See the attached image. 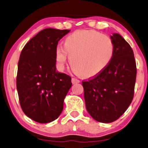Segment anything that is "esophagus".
Returning a JSON list of instances; mask_svg holds the SVG:
<instances>
[{"mask_svg": "<svg viewBox=\"0 0 148 148\" xmlns=\"http://www.w3.org/2000/svg\"><path fill=\"white\" fill-rule=\"evenodd\" d=\"M79 82H80V80H77V79L75 78V77L72 78V83L73 84H77V83H79Z\"/></svg>", "mask_w": 148, "mask_h": 148, "instance_id": "34e87169", "label": "esophagus"}]
</instances>
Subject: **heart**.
<instances>
[{
	"label": "heart",
	"instance_id": "1",
	"mask_svg": "<svg viewBox=\"0 0 148 148\" xmlns=\"http://www.w3.org/2000/svg\"><path fill=\"white\" fill-rule=\"evenodd\" d=\"M115 47L111 38L94 29L78 30L63 42V49L57 48V66L64 68L67 55L73 71L83 78H93L104 71L112 62Z\"/></svg>",
	"mask_w": 148,
	"mask_h": 148
}]
</instances>
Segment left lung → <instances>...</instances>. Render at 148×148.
<instances>
[{"mask_svg":"<svg viewBox=\"0 0 148 148\" xmlns=\"http://www.w3.org/2000/svg\"><path fill=\"white\" fill-rule=\"evenodd\" d=\"M111 39L115 53L110 64L97 76L82 82L87 112L101 123L115 121L126 111L133 99L137 74L129 44L119 34Z\"/></svg>","mask_w":148,"mask_h":148,"instance_id":"8db88e82","label":"left lung"}]
</instances>
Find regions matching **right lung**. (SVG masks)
Returning <instances> with one entry per match:
<instances>
[{"label":"right lung","mask_w":148,"mask_h":148,"mask_svg":"<svg viewBox=\"0 0 148 148\" xmlns=\"http://www.w3.org/2000/svg\"><path fill=\"white\" fill-rule=\"evenodd\" d=\"M71 30L47 28L25 44L20 53L17 90L25 115L46 123L59 116L72 86L71 77L56 71L55 52L60 39Z\"/></svg>","instance_id":"add662e5"}]
</instances>
